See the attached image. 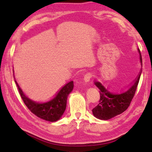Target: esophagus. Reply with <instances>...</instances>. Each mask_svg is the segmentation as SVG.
<instances>
[{
	"instance_id": "1",
	"label": "esophagus",
	"mask_w": 152,
	"mask_h": 152,
	"mask_svg": "<svg viewBox=\"0 0 152 152\" xmlns=\"http://www.w3.org/2000/svg\"><path fill=\"white\" fill-rule=\"evenodd\" d=\"M92 77V74L91 73H87L86 75L84 76V78H83V80L86 83H88L90 81Z\"/></svg>"
}]
</instances>
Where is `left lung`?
Segmentation results:
<instances>
[{"instance_id": "8db88e82", "label": "left lung", "mask_w": 152, "mask_h": 152, "mask_svg": "<svg viewBox=\"0 0 152 152\" xmlns=\"http://www.w3.org/2000/svg\"><path fill=\"white\" fill-rule=\"evenodd\" d=\"M141 65L142 61L140 50L138 48ZM142 71L132 84L120 91H115L106 88L101 82H95V84L100 89L99 104L92 110L95 118L101 120H108L125 111L129 106L138 84Z\"/></svg>"}]
</instances>
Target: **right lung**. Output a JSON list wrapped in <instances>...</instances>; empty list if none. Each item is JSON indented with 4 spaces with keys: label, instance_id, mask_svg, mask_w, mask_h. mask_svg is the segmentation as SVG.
<instances>
[{
    "label": "right lung",
    "instance_id": "1",
    "mask_svg": "<svg viewBox=\"0 0 152 152\" xmlns=\"http://www.w3.org/2000/svg\"><path fill=\"white\" fill-rule=\"evenodd\" d=\"M15 82L19 94L28 110L37 117L50 122L57 121L62 117L66 110L68 96L74 88L73 81H71L64 85L53 98L48 101L40 102L28 98L25 95L15 80Z\"/></svg>",
    "mask_w": 152,
    "mask_h": 152
}]
</instances>
